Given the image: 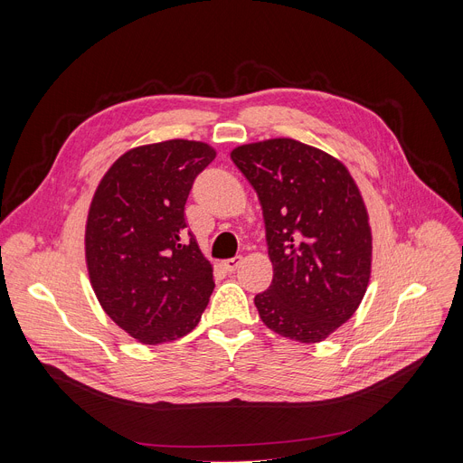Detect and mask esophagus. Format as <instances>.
Wrapping results in <instances>:
<instances>
[{
    "mask_svg": "<svg viewBox=\"0 0 463 463\" xmlns=\"http://www.w3.org/2000/svg\"><path fill=\"white\" fill-rule=\"evenodd\" d=\"M240 262H241V257H234V259L223 260L222 266H223V269H225L227 272H234V270L238 269V266H240Z\"/></svg>",
    "mask_w": 463,
    "mask_h": 463,
    "instance_id": "obj_1",
    "label": "esophagus"
}]
</instances>
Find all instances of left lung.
<instances>
[{
  "label": "left lung",
  "instance_id": "1",
  "mask_svg": "<svg viewBox=\"0 0 463 463\" xmlns=\"http://www.w3.org/2000/svg\"><path fill=\"white\" fill-rule=\"evenodd\" d=\"M264 217L272 285L255 297L272 332L319 344L358 309L372 278L368 208L347 166L295 138L231 152Z\"/></svg>",
  "mask_w": 463,
  "mask_h": 463
}]
</instances>
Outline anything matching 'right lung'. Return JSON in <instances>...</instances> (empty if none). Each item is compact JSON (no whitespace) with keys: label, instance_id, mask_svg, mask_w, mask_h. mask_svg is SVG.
Masks as SVG:
<instances>
[{"label":"right lung","instance_id":"right-lung-1","mask_svg":"<svg viewBox=\"0 0 463 463\" xmlns=\"http://www.w3.org/2000/svg\"><path fill=\"white\" fill-rule=\"evenodd\" d=\"M213 157L201 140L137 146L93 193L84 232L90 283L103 311L142 345L189 334L215 287L184 217L193 180Z\"/></svg>","mask_w":463,"mask_h":463}]
</instances>
